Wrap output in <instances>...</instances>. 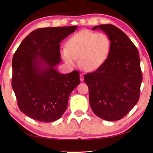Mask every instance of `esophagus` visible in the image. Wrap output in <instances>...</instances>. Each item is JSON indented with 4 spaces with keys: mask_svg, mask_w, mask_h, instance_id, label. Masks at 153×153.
Returning <instances> with one entry per match:
<instances>
[{
    "mask_svg": "<svg viewBox=\"0 0 153 153\" xmlns=\"http://www.w3.org/2000/svg\"><path fill=\"white\" fill-rule=\"evenodd\" d=\"M79 78H80V81H81V82H83V81L84 80V76H83V74H80Z\"/></svg>",
    "mask_w": 153,
    "mask_h": 153,
    "instance_id": "esophagus-1",
    "label": "esophagus"
}]
</instances>
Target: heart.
Returning a JSON list of instances; mask_svg holds the SVG:
<instances>
[{"label": "heart", "mask_w": 153, "mask_h": 153, "mask_svg": "<svg viewBox=\"0 0 153 153\" xmlns=\"http://www.w3.org/2000/svg\"><path fill=\"white\" fill-rule=\"evenodd\" d=\"M110 47L111 41L106 34L83 30L68 39L66 47L61 49V54L70 66L79 58V66L83 70L94 71L105 62Z\"/></svg>", "instance_id": "1"}]
</instances>
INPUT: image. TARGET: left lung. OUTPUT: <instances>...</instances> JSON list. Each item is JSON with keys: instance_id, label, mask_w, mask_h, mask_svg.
Instances as JSON below:
<instances>
[{"instance_id": "8db88e82", "label": "left lung", "mask_w": 153, "mask_h": 153, "mask_svg": "<svg viewBox=\"0 0 153 153\" xmlns=\"http://www.w3.org/2000/svg\"><path fill=\"white\" fill-rule=\"evenodd\" d=\"M111 41L106 62L96 71L85 75L93 112L101 119L123 118L139 99L143 80L139 52L129 38L115 25H99Z\"/></svg>"}]
</instances>
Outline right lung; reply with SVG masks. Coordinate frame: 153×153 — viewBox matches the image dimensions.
I'll list each match as a JSON object with an SVG mask.
<instances>
[{"label": "right lung", "mask_w": 153, "mask_h": 153, "mask_svg": "<svg viewBox=\"0 0 153 153\" xmlns=\"http://www.w3.org/2000/svg\"><path fill=\"white\" fill-rule=\"evenodd\" d=\"M77 27L37 29L15 52L12 87L19 110L32 119L51 122L60 118L70 95L80 83L77 70L62 74L55 68L62 60L60 42Z\"/></svg>", "instance_id": "obj_1"}]
</instances>
